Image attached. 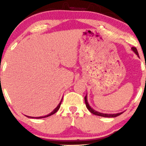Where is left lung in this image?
I'll list each match as a JSON object with an SVG mask.
<instances>
[{"mask_svg":"<svg viewBox=\"0 0 146 146\" xmlns=\"http://www.w3.org/2000/svg\"><path fill=\"white\" fill-rule=\"evenodd\" d=\"M132 51L135 52V53L137 55V56H139V53H138V51H137V49L135 47H132ZM84 100H85V104H86V108H88V110H89L91 113H93V115H98V116H100V117H117L119 116V115H121L123 113H117V114H103V113H99V112H97L95 111L93 109V108H91V107L89 105H88V102H87V99H86V95L85 96L84 98Z\"/></svg>","mask_w":146,"mask_h":146,"instance_id":"left-lung-1","label":"left lung"}]
</instances>
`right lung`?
<instances>
[{
    "mask_svg": "<svg viewBox=\"0 0 146 146\" xmlns=\"http://www.w3.org/2000/svg\"><path fill=\"white\" fill-rule=\"evenodd\" d=\"M62 100H61V102H60V104H58V106L56 107V108H55L54 109V110H53V111L51 112V113L50 114H48V115H46V116H44V117H35V118H36V119H40V118H44V117H49V116H51V115H53V114H55L56 113L57 111H58V110H59V108H60V105H61V103H62ZM31 118H34V117H31Z\"/></svg>",
    "mask_w": 146,
    "mask_h": 146,
    "instance_id": "obj_1",
    "label": "right lung"
}]
</instances>
